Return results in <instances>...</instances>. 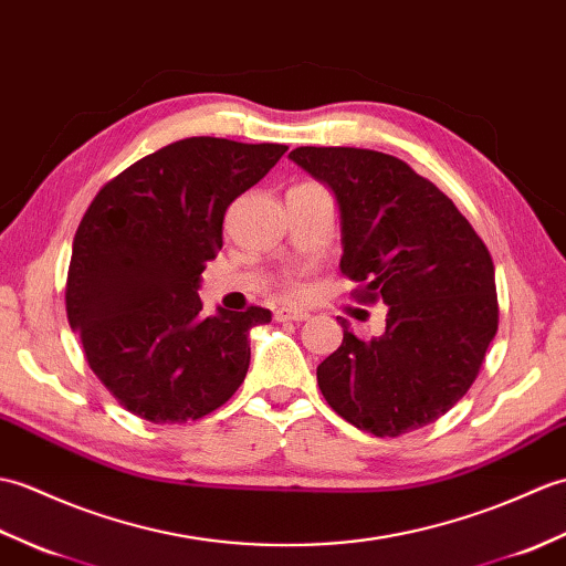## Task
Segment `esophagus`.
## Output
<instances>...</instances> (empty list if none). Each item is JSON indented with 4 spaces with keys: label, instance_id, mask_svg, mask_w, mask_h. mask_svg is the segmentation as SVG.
Wrapping results in <instances>:
<instances>
[{
    "label": "esophagus",
    "instance_id": "esophagus-1",
    "mask_svg": "<svg viewBox=\"0 0 566 566\" xmlns=\"http://www.w3.org/2000/svg\"><path fill=\"white\" fill-rule=\"evenodd\" d=\"M279 322H305L310 315L305 310H295V307H279L273 315Z\"/></svg>",
    "mask_w": 566,
    "mask_h": 566
}]
</instances>
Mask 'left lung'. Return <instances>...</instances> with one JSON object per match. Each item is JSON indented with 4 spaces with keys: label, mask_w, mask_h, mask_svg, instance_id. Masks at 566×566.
<instances>
[{
    "label": "left lung",
    "mask_w": 566,
    "mask_h": 566,
    "mask_svg": "<svg viewBox=\"0 0 566 566\" xmlns=\"http://www.w3.org/2000/svg\"><path fill=\"white\" fill-rule=\"evenodd\" d=\"M291 157L332 188L342 212V273L363 303L387 305L385 332L344 342L317 366L329 407L373 436L436 421L474 382L499 326L489 249L441 188L407 161L358 147H297Z\"/></svg>",
    "instance_id": "8db88e82"
}]
</instances>
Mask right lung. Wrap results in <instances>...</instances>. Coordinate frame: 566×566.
<instances>
[{"label": "right lung", "instance_id": "1", "mask_svg": "<svg viewBox=\"0 0 566 566\" xmlns=\"http://www.w3.org/2000/svg\"><path fill=\"white\" fill-rule=\"evenodd\" d=\"M285 149L186 137L120 171L84 212L67 319L96 378L135 417L196 421L244 382L249 329L269 324L271 312L218 307L206 317L198 285L222 249L224 210Z\"/></svg>", "mask_w": 566, "mask_h": 566}]
</instances>
